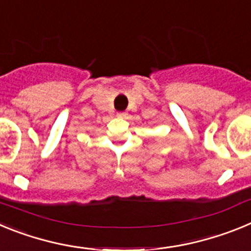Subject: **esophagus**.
I'll return each mask as SVG.
<instances>
[{"instance_id": "obj_1", "label": "esophagus", "mask_w": 251, "mask_h": 251, "mask_svg": "<svg viewBox=\"0 0 251 251\" xmlns=\"http://www.w3.org/2000/svg\"><path fill=\"white\" fill-rule=\"evenodd\" d=\"M119 117V118H126V115H127V113H124V112H119L118 114H117Z\"/></svg>"}]
</instances>
